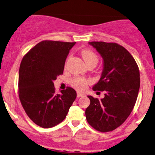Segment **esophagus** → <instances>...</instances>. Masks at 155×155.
<instances>
[{"instance_id": "1", "label": "esophagus", "mask_w": 155, "mask_h": 155, "mask_svg": "<svg viewBox=\"0 0 155 155\" xmlns=\"http://www.w3.org/2000/svg\"><path fill=\"white\" fill-rule=\"evenodd\" d=\"M83 96H84V94H83V93H77L78 98H80V97H83Z\"/></svg>"}]
</instances>
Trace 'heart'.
<instances>
[{
	"label": "heart",
	"mask_w": 155,
	"mask_h": 155,
	"mask_svg": "<svg viewBox=\"0 0 155 155\" xmlns=\"http://www.w3.org/2000/svg\"><path fill=\"white\" fill-rule=\"evenodd\" d=\"M81 56L83 59H84L85 62L87 64L92 63V62H98V57L94 51L90 49H84L81 51ZM71 85L76 88V90L79 91H84V90L87 87L88 84H91V80L89 79H86L84 77H80V76H76L72 79L71 81Z\"/></svg>",
	"instance_id": "heart-1"
}]
</instances>
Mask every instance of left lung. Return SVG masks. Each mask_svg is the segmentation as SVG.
<instances>
[{"label":"left lung","mask_w":155,"mask_h":155,"mask_svg":"<svg viewBox=\"0 0 155 155\" xmlns=\"http://www.w3.org/2000/svg\"><path fill=\"white\" fill-rule=\"evenodd\" d=\"M104 59L101 77L94 91H104V98L88 96L85 110L88 124L101 132L120 127L132 113L140 88V71L135 59L124 47L115 42H91Z\"/></svg>","instance_id":"1"}]
</instances>
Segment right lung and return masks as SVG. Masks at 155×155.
<instances>
[{
  "label": "right lung",
  "instance_id": "add662e5",
  "mask_svg": "<svg viewBox=\"0 0 155 155\" xmlns=\"http://www.w3.org/2000/svg\"><path fill=\"white\" fill-rule=\"evenodd\" d=\"M76 42L43 40L27 52L19 70L18 95L25 113L35 124L51 128L65 118L76 98L71 87L57 94L54 81L63 74Z\"/></svg>",
  "mask_w": 155,
  "mask_h": 155
}]
</instances>
